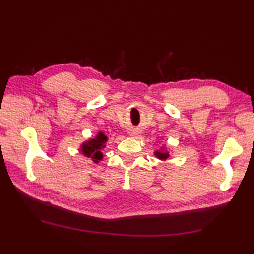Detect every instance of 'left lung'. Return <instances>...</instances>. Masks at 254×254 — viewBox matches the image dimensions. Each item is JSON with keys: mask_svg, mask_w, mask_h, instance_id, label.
Segmentation results:
<instances>
[{"mask_svg": "<svg viewBox=\"0 0 254 254\" xmlns=\"http://www.w3.org/2000/svg\"><path fill=\"white\" fill-rule=\"evenodd\" d=\"M154 154H155L156 157L161 159V160H166V159H168L170 157L169 152H167V150H165V148L160 149V150H156Z\"/></svg>", "mask_w": 254, "mask_h": 254, "instance_id": "1", "label": "left lung"}]
</instances>
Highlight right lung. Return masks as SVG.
Masks as SVG:
<instances>
[{
  "label": "right lung",
  "mask_w": 254,
  "mask_h": 254,
  "mask_svg": "<svg viewBox=\"0 0 254 254\" xmlns=\"http://www.w3.org/2000/svg\"><path fill=\"white\" fill-rule=\"evenodd\" d=\"M107 139L108 138L105 134L99 132L95 138H90L80 145V152L86 157L93 160L95 164H98L99 160L102 159V156H104L101 153V149L106 147L105 144Z\"/></svg>",
  "instance_id": "1"
}]
</instances>
